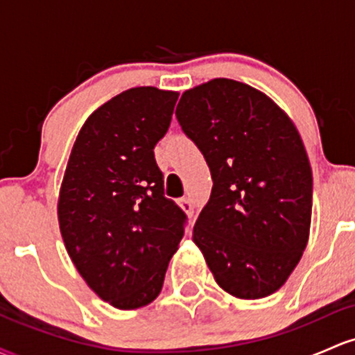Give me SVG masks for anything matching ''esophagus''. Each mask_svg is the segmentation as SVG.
Returning <instances> with one entry per match:
<instances>
[{
  "instance_id": "34e87169",
  "label": "esophagus",
  "mask_w": 355,
  "mask_h": 355,
  "mask_svg": "<svg viewBox=\"0 0 355 355\" xmlns=\"http://www.w3.org/2000/svg\"><path fill=\"white\" fill-rule=\"evenodd\" d=\"M178 204H180V207L184 209L185 212H187V216L192 218V216H193V202H192V200H190L189 197H182V199L178 200Z\"/></svg>"
}]
</instances>
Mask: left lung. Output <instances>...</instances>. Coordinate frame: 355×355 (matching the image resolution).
I'll list each match as a JSON object with an SVG mask.
<instances>
[{
	"mask_svg": "<svg viewBox=\"0 0 355 355\" xmlns=\"http://www.w3.org/2000/svg\"><path fill=\"white\" fill-rule=\"evenodd\" d=\"M175 115L212 178L193 243L231 296L275 293L311 225L313 175L300 132L267 95L226 78L187 89Z\"/></svg>",
	"mask_w": 355,
	"mask_h": 355,
	"instance_id": "1",
	"label": "left lung"
}]
</instances>
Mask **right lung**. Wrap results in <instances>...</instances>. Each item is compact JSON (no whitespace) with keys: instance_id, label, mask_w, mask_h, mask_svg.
Instances as JSON below:
<instances>
[{"instance_id":"obj_1","label":"right lung","mask_w":355,"mask_h":355,"mask_svg":"<svg viewBox=\"0 0 355 355\" xmlns=\"http://www.w3.org/2000/svg\"><path fill=\"white\" fill-rule=\"evenodd\" d=\"M178 93L130 88L87 119L71 151L58 216L87 284L119 309L156 300L187 216L165 197L155 149Z\"/></svg>"}]
</instances>
